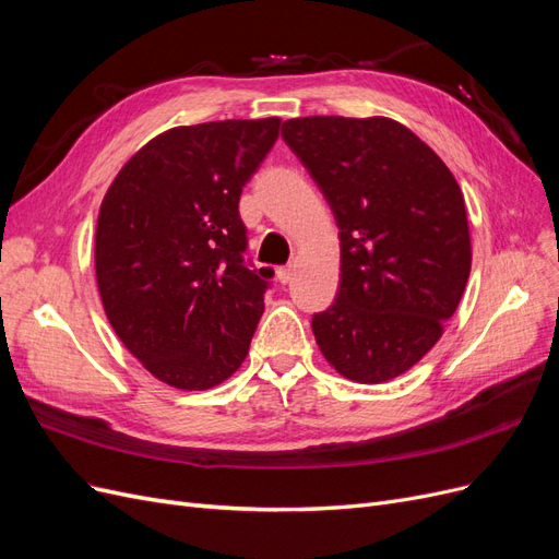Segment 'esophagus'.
<instances>
[{
	"label": "esophagus",
	"instance_id": "1",
	"mask_svg": "<svg viewBox=\"0 0 559 559\" xmlns=\"http://www.w3.org/2000/svg\"><path fill=\"white\" fill-rule=\"evenodd\" d=\"M292 277H294V265H282V267H277V280H280L282 284H289Z\"/></svg>",
	"mask_w": 559,
	"mask_h": 559
}]
</instances>
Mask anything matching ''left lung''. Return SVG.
<instances>
[{
    "instance_id": "obj_1",
    "label": "left lung",
    "mask_w": 559,
    "mask_h": 559,
    "mask_svg": "<svg viewBox=\"0 0 559 559\" xmlns=\"http://www.w3.org/2000/svg\"><path fill=\"white\" fill-rule=\"evenodd\" d=\"M341 228V292L312 317L326 361L378 384L443 335L471 273L460 183L413 130L384 116H306L282 126Z\"/></svg>"
}]
</instances>
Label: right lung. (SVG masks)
<instances>
[{
	"label": "right lung",
	"instance_id": "obj_1",
	"mask_svg": "<svg viewBox=\"0 0 559 559\" xmlns=\"http://www.w3.org/2000/svg\"><path fill=\"white\" fill-rule=\"evenodd\" d=\"M280 118L179 126L116 175L95 230L97 289L121 343L160 382L198 392L249 352L273 270H251L242 186Z\"/></svg>",
	"mask_w": 559,
	"mask_h": 559
}]
</instances>
